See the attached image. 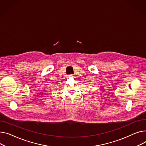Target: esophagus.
Returning a JSON list of instances; mask_svg holds the SVG:
<instances>
[{
	"instance_id": "1",
	"label": "esophagus",
	"mask_w": 146,
	"mask_h": 146,
	"mask_svg": "<svg viewBox=\"0 0 146 146\" xmlns=\"http://www.w3.org/2000/svg\"><path fill=\"white\" fill-rule=\"evenodd\" d=\"M68 76H69L70 78H72V77H74V75L71 74V75H68Z\"/></svg>"
}]
</instances>
